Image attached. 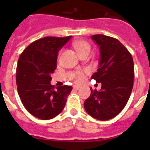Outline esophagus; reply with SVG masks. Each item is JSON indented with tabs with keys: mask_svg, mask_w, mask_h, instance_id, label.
<instances>
[{
	"mask_svg": "<svg viewBox=\"0 0 150 150\" xmlns=\"http://www.w3.org/2000/svg\"><path fill=\"white\" fill-rule=\"evenodd\" d=\"M73 88H74V90H78L79 88V86H74V87H73Z\"/></svg>",
	"mask_w": 150,
	"mask_h": 150,
	"instance_id": "1",
	"label": "esophagus"
}]
</instances>
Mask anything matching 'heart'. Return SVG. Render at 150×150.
I'll return each mask as SVG.
<instances>
[{
    "label": "heart",
    "mask_w": 150,
    "mask_h": 150,
    "mask_svg": "<svg viewBox=\"0 0 150 150\" xmlns=\"http://www.w3.org/2000/svg\"><path fill=\"white\" fill-rule=\"evenodd\" d=\"M74 48L76 49V51L79 52V54L83 53L86 52H90L91 46L88 42L85 40H78L74 43ZM89 72L88 69H85V70H78L74 74V79L76 83H81L85 79V74H88Z\"/></svg>",
    "instance_id": "1"
}]
</instances>
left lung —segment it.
Segmentation results:
<instances>
[{
  "label": "left lung",
  "mask_w": 150,
  "mask_h": 150,
  "mask_svg": "<svg viewBox=\"0 0 150 150\" xmlns=\"http://www.w3.org/2000/svg\"><path fill=\"white\" fill-rule=\"evenodd\" d=\"M91 38L100 50L98 69L91 78L101 83V88L97 91L91 88L84 107L91 117L106 121L117 116L129 99L134 84L133 59L116 38L103 34Z\"/></svg>",
  "instance_id": "obj_1"
}]
</instances>
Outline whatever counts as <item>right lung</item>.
Listing matches in <instances>:
<instances>
[{
    "label": "right lung",
    "mask_w": 150,
    "mask_h": 150,
    "mask_svg": "<svg viewBox=\"0 0 150 150\" xmlns=\"http://www.w3.org/2000/svg\"><path fill=\"white\" fill-rule=\"evenodd\" d=\"M71 38L46 37L30 43L22 52L16 67L17 90L25 109L40 120L52 119L63 110L71 86L55 88L51 74L57 67L59 51Z\"/></svg>",
    "instance_id": "add662e5"
}]
</instances>
